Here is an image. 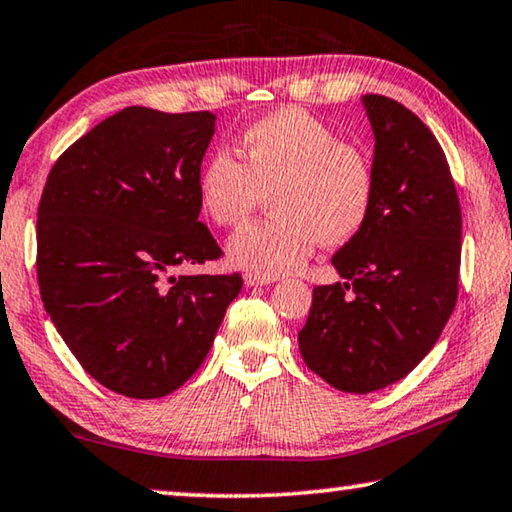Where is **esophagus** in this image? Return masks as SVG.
I'll return each instance as SVG.
<instances>
[{
    "label": "esophagus",
    "instance_id": "obj_1",
    "mask_svg": "<svg viewBox=\"0 0 512 512\" xmlns=\"http://www.w3.org/2000/svg\"><path fill=\"white\" fill-rule=\"evenodd\" d=\"M243 282H246L248 287H264V285H271V282H275V278H264V275L246 273L243 275Z\"/></svg>",
    "mask_w": 512,
    "mask_h": 512
}]
</instances>
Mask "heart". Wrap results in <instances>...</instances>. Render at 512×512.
I'll list each match as a JSON object with an SVG mask.
<instances>
[{"instance_id": "1", "label": "heart", "mask_w": 512, "mask_h": 512, "mask_svg": "<svg viewBox=\"0 0 512 512\" xmlns=\"http://www.w3.org/2000/svg\"><path fill=\"white\" fill-rule=\"evenodd\" d=\"M241 161L227 150L207 157L198 200L216 225L246 223L264 196L275 216L248 225L227 243L239 269L275 278L307 262L316 243L335 248L358 237L376 193L371 159L323 120L285 107L241 134Z\"/></svg>"}]
</instances>
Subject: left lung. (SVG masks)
<instances>
[{
  "mask_svg": "<svg viewBox=\"0 0 512 512\" xmlns=\"http://www.w3.org/2000/svg\"><path fill=\"white\" fill-rule=\"evenodd\" d=\"M376 193L358 237L332 257L342 275L314 287L300 355L328 385L369 394L408 376L440 339L458 300L462 216L449 164L421 120L364 95Z\"/></svg>",
  "mask_w": 512,
  "mask_h": 512,
  "instance_id": "8db88e82",
  "label": "left lung"
}]
</instances>
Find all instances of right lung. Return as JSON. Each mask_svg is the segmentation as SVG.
Wrapping results in <instances>:
<instances>
[{
    "label": "right lung",
    "instance_id": "right-lung-1",
    "mask_svg": "<svg viewBox=\"0 0 512 512\" xmlns=\"http://www.w3.org/2000/svg\"><path fill=\"white\" fill-rule=\"evenodd\" d=\"M209 111L127 107L56 159L38 205L40 298L97 383L129 399L175 392L205 362L241 275H173L218 259L198 221Z\"/></svg>",
    "mask_w": 512,
    "mask_h": 512
}]
</instances>
